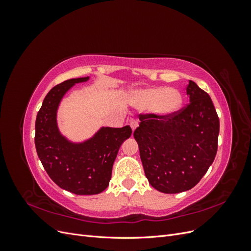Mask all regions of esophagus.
<instances>
[{"label": "esophagus", "instance_id": "obj_1", "mask_svg": "<svg viewBox=\"0 0 251 251\" xmlns=\"http://www.w3.org/2000/svg\"><path fill=\"white\" fill-rule=\"evenodd\" d=\"M138 125H139V123H138V120H131L130 121V126H131V127H132V130L134 131L135 130V128L136 127H137L138 126Z\"/></svg>", "mask_w": 251, "mask_h": 251}]
</instances>
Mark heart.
I'll use <instances>...</instances> for the list:
<instances>
[{"label":"heart","mask_w":251,"mask_h":251,"mask_svg":"<svg viewBox=\"0 0 251 251\" xmlns=\"http://www.w3.org/2000/svg\"><path fill=\"white\" fill-rule=\"evenodd\" d=\"M135 100L159 116H168L177 112L182 103V96L176 89L157 87L138 91Z\"/></svg>","instance_id":"obj_1"}]
</instances>
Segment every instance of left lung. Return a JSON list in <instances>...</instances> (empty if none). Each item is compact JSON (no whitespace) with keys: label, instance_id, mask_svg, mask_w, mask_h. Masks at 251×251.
<instances>
[{"label":"left lung","instance_id":"8db88e82","mask_svg":"<svg viewBox=\"0 0 251 251\" xmlns=\"http://www.w3.org/2000/svg\"><path fill=\"white\" fill-rule=\"evenodd\" d=\"M189 103L168 116L139 114L134 131L149 183L164 194L188 191L214 162L220 123L209 95L189 80Z\"/></svg>","mask_w":251,"mask_h":251}]
</instances>
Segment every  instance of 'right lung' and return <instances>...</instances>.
Here are the masks:
<instances>
[{
	"instance_id": "add662e5",
	"label": "right lung",
	"mask_w": 251,
	"mask_h": 251,
	"mask_svg": "<svg viewBox=\"0 0 251 251\" xmlns=\"http://www.w3.org/2000/svg\"><path fill=\"white\" fill-rule=\"evenodd\" d=\"M89 77L65 80L53 87L45 97L35 120L36 153L52 181L75 195H96L108 187L113 163L132 128L102 127L94 137L72 143L60 135L56 111L63 96L75 83Z\"/></svg>"
}]
</instances>
